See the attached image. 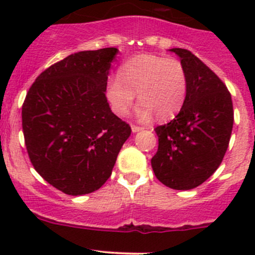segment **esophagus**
<instances>
[{"mask_svg":"<svg viewBox=\"0 0 255 255\" xmlns=\"http://www.w3.org/2000/svg\"><path fill=\"white\" fill-rule=\"evenodd\" d=\"M143 129H144L143 127H138V126H134V125L132 126V132L133 133H137V132H139V130H143Z\"/></svg>","mask_w":255,"mask_h":255,"instance_id":"esophagus-1","label":"esophagus"}]
</instances>
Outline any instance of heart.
<instances>
[{
  "instance_id": "b5f03b06",
  "label": "heart",
  "mask_w": 255,
  "mask_h": 255,
  "mask_svg": "<svg viewBox=\"0 0 255 255\" xmlns=\"http://www.w3.org/2000/svg\"><path fill=\"white\" fill-rule=\"evenodd\" d=\"M186 69L176 59L140 54L126 61L120 76L110 79L107 97L117 115H127L138 94L137 116L168 120L180 111L187 95Z\"/></svg>"
}]
</instances>
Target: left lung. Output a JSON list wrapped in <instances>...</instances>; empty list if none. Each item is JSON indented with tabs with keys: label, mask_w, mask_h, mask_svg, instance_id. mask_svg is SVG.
Listing matches in <instances>:
<instances>
[{
	"label": "left lung",
	"mask_w": 255,
	"mask_h": 255,
	"mask_svg": "<svg viewBox=\"0 0 255 255\" xmlns=\"http://www.w3.org/2000/svg\"><path fill=\"white\" fill-rule=\"evenodd\" d=\"M186 69L187 95L173 121L155 128L156 179L174 190L195 189L217 170L233 128V104L222 80L190 50L173 48Z\"/></svg>",
	"instance_id": "8db88e82"
}]
</instances>
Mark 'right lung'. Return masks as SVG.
<instances>
[{
    "label": "right lung",
    "mask_w": 255,
    "mask_h": 255,
    "mask_svg": "<svg viewBox=\"0 0 255 255\" xmlns=\"http://www.w3.org/2000/svg\"><path fill=\"white\" fill-rule=\"evenodd\" d=\"M117 53V48H104L66 56L35 79L23 102L30 161L45 181L66 195L99 190L132 132L106 97Z\"/></svg>",
    "instance_id": "add662e5"
}]
</instances>
